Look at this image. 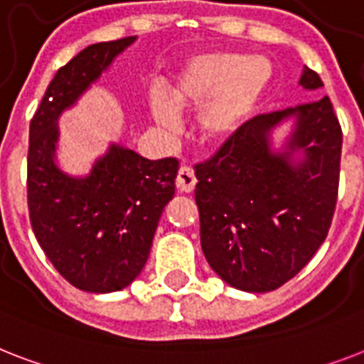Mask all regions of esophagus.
<instances>
[{
    "instance_id": "obj_1",
    "label": "esophagus",
    "mask_w": 364,
    "mask_h": 364,
    "mask_svg": "<svg viewBox=\"0 0 364 364\" xmlns=\"http://www.w3.org/2000/svg\"><path fill=\"white\" fill-rule=\"evenodd\" d=\"M176 187H177V192H185V194L194 191V187H196V176H194V172H192V168L188 166L179 168V172H177V177H176Z\"/></svg>"
}]
</instances>
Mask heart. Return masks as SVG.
<instances>
[{
    "label": "heart",
    "instance_id": "obj_1",
    "mask_svg": "<svg viewBox=\"0 0 364 364\" xmlns=\"http://www.w3.org/2000/svg\"><path fill=\"white\" fill-rule=\"evenodd\" d=\"M271 78V67L259 55L205 52L187 59L166 93L149 99L153 119L166 131L177 127V110L198 108L196 131L203 141L232 138L252 114Z\"/></svg>",
    "mask_w": 364,
    "mask_h": 364
}]
</instances>
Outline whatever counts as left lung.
I'll return each mask as SVG.
<instances>
[{
  "label": "left lung",
  "mask_w": 364,
  "mask_h": 364,
  "mask_svg": "<svg viewBox=\"0 0 364 364\" xmlns=\"http://www.w3.org/2000/svg\"><path fill=\"white\" fill-rule=\"evenodd\" d=\"M299 85L318 90L323 82L305 67ZM288 119L294 129L274 150L272 131ZM341 151V123L326 95L256 115L196 164L202 250L226 284L264 294L309 264L333 220Z\"/></svg>",
  "instance_id": "8db88e82"
}]
</instances>
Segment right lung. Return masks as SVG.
<instances>
[{
    "label": "right lung",
    "mask_w": 364,
    "mask_h": 364,
    "mask_svg": "<svg viewBox=\"0 0 364 364\" xmlns=\"http://www.w3.org/2000/svg\"><path fill=\"white\" fill-rule=\"evenodd\" d=\"M136 37L97 43L55 73L29 123L28 208L46 258L78 289L110 294L141 273L156 224L173 198L179 162L149 161L110 144L84 177L55 162L58 119Z\"/></svg>",
    "instance_id": "add662e5"
}]
</instances>
